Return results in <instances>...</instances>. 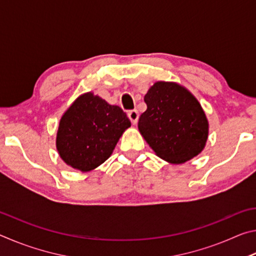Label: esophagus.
Listing matches in <instances>:
<instances>
[{
  "label": "esophagus",
  "mask_w": 256,
  "mask_h": 256,
  "mask_svg": "<svg viewBox=\"0 0 256 256\" xmlns=\"http://www.w3.org/2000/svg\"><path fill=\"white\" fill-rule=\"evenodd\" d=\"M128 116L130 120H131V122H132V124H136L138 123V110H130L128 112Z\"/></svg>",
  "instance_id": "1"
}]
</instances>
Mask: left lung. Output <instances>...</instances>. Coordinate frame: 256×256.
Returning <instances> with one entry per match:
<instances>
[{"label": "left lung", "instance_id": "left-lung-1", "mask_svg": "<svg viewBox=\"0 0 256 256\" xmlns=\"http://www.w3.org/2000/svg\"><path fill=\"white\" fill-rule=\"evenodd\" d=\"M146 110L138 131L156 154L172 164H183L204 149L209 123L200 102L175 82L158 81L144 96Z\"/></svg>", "mask_w": 256, "mask_h": 256}]
</instances>
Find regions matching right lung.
<instances>
[{
	"mask_svg": "<svg viewBox=\"0 0 256 256\" xmlns=\"http://www.w3.org/2000/svg\"><path fill=\"white\" fill-rule=\"evenodd\" d=\"M130 126L122 108L86 92L78 97L60 118L56 148L68 166L90 172L110 157Z\"/></svg>",
	"mask_w": 256,
	"mask_h": 256,
	"instance_id": "1",
	"label": "right lung"
}]
</instances>
